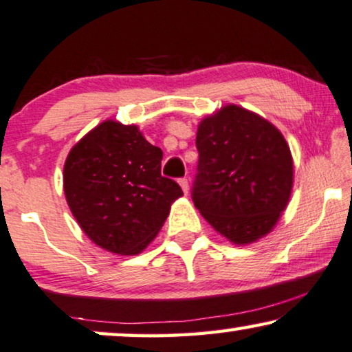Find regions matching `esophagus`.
Listing matches in <instances>:
<instances>
[{
  "mask_svg": "<svg viewBox=\"0 0 352 352\" xmlns=\"http://www.w3.org/2000/svg\"><path fill=\"white\" fill-rule=\"evenodd\" d=\"M179 184H180V186H182V190H184V193H185V195H188V191H190V184H188V180H186V179H182V180H179Z\"/></svg>",
  "mask_w": 352,
  "mask_h": 352,
  "instance_id": "1",
  "label": "esophagus"
}]
</instances>
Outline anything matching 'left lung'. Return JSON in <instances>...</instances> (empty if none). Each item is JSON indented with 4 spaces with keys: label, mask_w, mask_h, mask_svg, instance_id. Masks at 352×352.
<instances>
[{
    "label": "left lung",
    "mask_w": 352,
    "mask_h": 352,
    "mask_svg": "<svg viewBox=\"0 0 352 352\" xmlns=\"http://www.w3.org/2000/svg\"><path fill=\"white\" fill-rule=\"evenodd\" d=\"M193 203L233 245L274 230L293 190V156L282 132L256 112L227 104L198 125Z\"/></svg>",
    "instance_id": "1"
}]
</instances>
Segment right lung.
I'll return each mask as SVG.
<instances>
[{
  "instance_id": "obj_1",
  "label": "right lung",
  "mask_w": 352,
  "mask_h": 352,
  "mask_svg": "<svg viewBox=\"0 0 352 352\" xmlns=\"http://www.w3.org/2000/svg\"><path fill=\"white\" fill-rule=\"evenodd\" d=\"M161 148L137 125L107 119L70 149L64 164V195L83 233L102 250L140 254L184 196L161 175Z\"/></svg>"
}]
</instances>
